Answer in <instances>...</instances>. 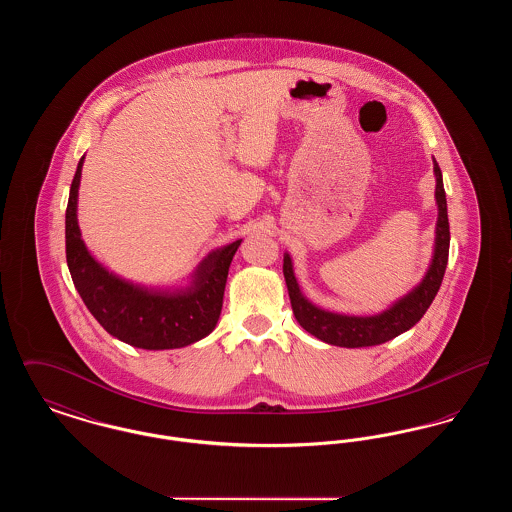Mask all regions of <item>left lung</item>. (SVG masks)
<instances>
[{"mask_svg": "<svg viewBox=\"0 0 512 512\" xmlns=\"http://www.w3.org/2000/svg\"><path fill=\"white\" fill-rule=\"evenodd\" d=\"M436 172V203H438V222H436V245L434 257L424 274L422 282L401 299H397L390 309L372 315L355 317L324 311L313 305L301 290L293 274L292 259L284 255V278L292 301L293 315L297 322L318 340L340 347H370L380 345L397 338L399 334L413 328L424 317L438 293L447 259H449V219H447V199L443 190V178L438 163L434 161Z\"/></svg>", "mask_w": 512, "mask_h": 512, "instance_id": "obj_1", "label": "left lung"}]
</instances>
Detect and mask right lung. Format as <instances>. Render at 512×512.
I'll list each match as a JSON object with an SVG mask.
<instances>
[{"label":"right lung","instance_id":"1","mask_svg":"<svg viewBox=\"0 0 512 512\" xmlns=\"http://www.w3.org/2000/svg\"><path fill=\"white\" fill-rule=\"evenodd\" d=\"M82 165L84 157L71 184L65 244L74 288L88 311L113 338L149 351L186 347L209 336L217 326L228 268L242 240L209 253L195 268L188 288L153 290L126 282L99 265L82 242L76 219Z\"/></svg>","mask_w":512,"mask_h":512}]
</instances>
